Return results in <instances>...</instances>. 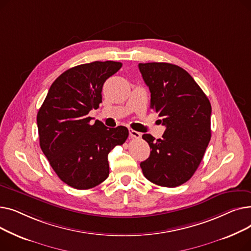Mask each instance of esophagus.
I'll return each mask as SVG.
<instances>
[{
	"mask_svg": "<svg viewBox=\"0 0 251 251\" xmlns=\"http://www.w3.org/2000/svg\"><path fill=\"white\" fill-rule=\"evenodd\" d=\"M129 135L131 138H140L141 137V133L137 132L135 130L132 129H129Z\"/></svg>",
	"mask_w": 251,
	"mask_h": 251,
	"instance_id": "esophagus-1",
	"label": "esophagus"
}]
</instances>
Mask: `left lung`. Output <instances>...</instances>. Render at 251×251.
Here are the masks:
<instances>
[{
    "instance_id": "1",
    "label": "left lung",
    "mask_w": 251,
    "mask_h": 251,
    "mask_svg": "<svg viewBox=\"0 0 251 251\" xmlns=\"http://www.w3.org/2000/svg\"><path fill=\"white\" fill-rule=\"evenodd\" d=\"M151 91V109L162 118V138L143 134L151 149L140 163L148 180L164 187L187 182L199 168L210 140L212 105L191 75L170 63H140Z\"/></svg>"
}]
</instances>
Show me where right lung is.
<instances>
[{"label": "right lung", "mask_w": 251, "mask_h": 251, "mask_svg": "<svg viewBox=\"0 0 251 251\" xmlns=\"http://www.w3.org/2000/svg\"><path fill=\"white\" fill-rule=\"evenodd\" d=\"M121 67L120 62L96 61L68 69L38 110L39 146L58 177L73 188L89 189L107 179L109 152L129 135L124 126L108 128L98 120L90 125L88 117L100 107L104 81Z\"/></svg>", "instance_id": "1"}]
</instances>
